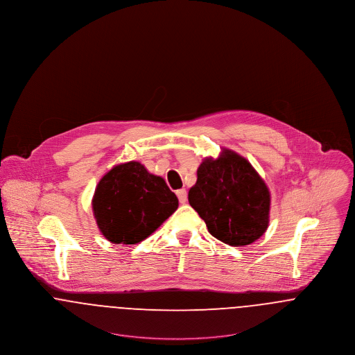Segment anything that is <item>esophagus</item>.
I'll return each mask as SVG.
<instances>
[{"mask_svg":"<svg viewBox=\"0 0 355 355\" xmlns=\"http://www.w3.org/2000/svg\"><path fill=\"white\" fill-rule=\"evenodd\" d=\"M177 197H178V200H180L181 204H187V201H188V193H187L185 189L177 190Z\"/></svg>","mask_w":355,"mask_h":355,"instance_id":"34e87169","label":"esophagus"}]
</instances>
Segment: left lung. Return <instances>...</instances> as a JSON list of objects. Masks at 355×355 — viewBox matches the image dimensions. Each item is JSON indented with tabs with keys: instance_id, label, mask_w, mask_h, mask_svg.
I'll use <instances>...</instances> for the list:
<instances>
[{
	"instance_id": "8db88e82",
	"label": "left lung",
	"mask_w": 355,
	"mask_h": 355,
	"mask_svg": "<svg viewBox=\"0 0 355 355\" xmlns=\"http://www.w3.org/2000/svg\"><path fill=\"white\" fill-rule=\"evenodd\" d=\"M189 204L209 233L232 247L252 244L268 228L270 190L250 162L228 148L202 161Z\"/></svg>"
}]
</instances>
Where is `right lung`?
<instances>
[{
	"instance_id": "1",
	"label": "right lung",
	"mask_w": 355,
	"mask_h": 355,
	"mask_svg": "<svg viewBox=\"0 0 355 355\" xmlns=\"http://www.w3.org/2000/svg\"><path fill=\"white\" fill-rule=\"evenodd\" d=\"M178 208L177 196L162 177L131 161L112 167L99 181L92 210L105 239L114 244H138Z\"/></svg>"
}]
</instances>
